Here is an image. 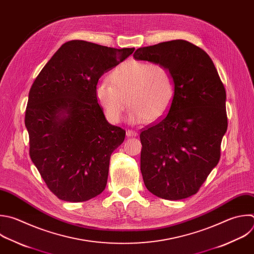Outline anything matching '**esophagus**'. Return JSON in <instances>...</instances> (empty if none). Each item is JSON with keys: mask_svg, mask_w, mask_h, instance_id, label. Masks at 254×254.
Listing matches in <instances>:
<instances>
[{"mask_svg": "<svg viewBox=\"0 0 254 254\" xmlns=\"http://www.w3.org/2000/svg\"><path fill=\"white\" fill-rule=\"evenodd\" d=\"M127 135L129 136V137H131V136H136V135H137V132L134 131V130L128 129V130H127Z\"/></svg>", "mask_w": 254, "mask_h": 254, "instance_id": "34e87169", "label": "esophagus"}]
</instances>
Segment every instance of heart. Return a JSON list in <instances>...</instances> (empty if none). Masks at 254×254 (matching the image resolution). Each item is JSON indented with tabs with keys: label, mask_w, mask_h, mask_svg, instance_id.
Wrapping results in <instances>:
<instances>
[{
	"label": "heart",
	"mask_w": 254,
	"mask_h": 254,
	"mask_svg": "<svg viewBox=\"0 0 254 254\" xmlns=\"http://www.w3.org/2000/svg\"><path fill=\"white\" fill-rule=\"evenodd\" d=\"M110 78L112 82H98L95 95L112 123L121 121L127 104L130 107L131 123L155 122L168 111L175 99L173 74L161 64L127 61L112 71Z\"/></svg>",
	"instance_id": "1"
}]
</instances>
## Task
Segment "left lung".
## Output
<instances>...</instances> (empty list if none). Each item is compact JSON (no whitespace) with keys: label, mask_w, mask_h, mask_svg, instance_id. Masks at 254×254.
<instances>
[{"label":"left lung","mask_w":254,"mask_h":254,"mask_svg":"<svg viewBox=\"0 0 254 254\" xmlns=\"http://www.w3.org/2000/svg\"><path fill=\"white\" fill-rule=\"evenodd\" d=\"M133 58L165 65L175 80L167 115L140 132V172L152 194L179 200L195 194L220 158L227 129L226 93L213 62L184 40L137 49Z\"/></svg>","instance_id":"obj_1"}]
</instances>
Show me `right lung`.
I'll return each mask as SVG.
<instances>
[{"label":"right lung","mask_w":254,"mask_h":254,"mask_svg":"<svg viewBox=\"0 0 254 254\" xmlns=\"http://www.w3.org/2000/svg\"><path fill=\"white\" fill-rule=\"evenodd\" d=\"M133 51L69 41L33 83L25 115L30 156L62 200L87 201L106 189L111 154L126 130L108 123L95 91L99 78Z\"/></svg>","instance_id":"right-lung-1"}]
</instances>
